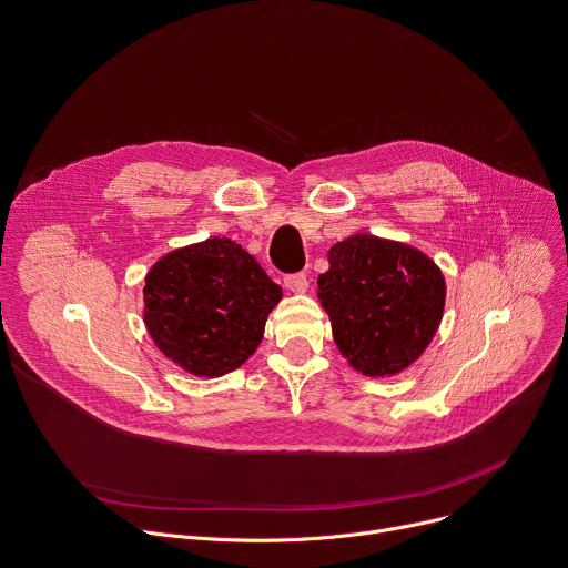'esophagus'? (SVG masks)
<instances>
[{"instance_id": "1", "label": "esophagus", "mask_w": 568, "mask_h": 568, "mask_svg": "<svg viewBox=\"0 0 568 568\" xmlns=\"http://www.w3.org/2000/svg\"><path fill=\"white\" fill-rule=\"evenodd\" d=\"M285 287L290 290V292H294V294H303L305 290H307V285H310V281H307V276L305 274H290V276H285Z\"/></svg>"}]
</instances>
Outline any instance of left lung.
Returning <instances> with one entry per match:
<instances>
[{
    "label": "left lung",
    "mask_w": 568,
    "mask_h": 568,
    "mask_svg": "<svg viewBox=\"0 0 568 568\" xmlns=\"http://www.w3.org/2000/svg\"><path fill=\"white\" fill-rule=\"evenodd\" d=\"M316 296L333 339L366 377H393L432 344L445 312L440 267L407 242L353 233L328 252Z\"/></svg>",
    "instance_id": "obj_1"
}]
</instances>
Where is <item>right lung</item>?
<instances>
[{
	"mask_svg": "<svg viewBox=\"0 0 568 568\" xmlns=\"http://www.w3.org/2000/svg\"><path fill=\"white\" fill-rule=\"evenodd\" d=\"M283 290L226 235L161 256L145 274L143 323L154 346L195 377L245 364Z\"/></svg>",
	"mask_w": 568,
	"mask_h": 568,
	"instance_id": "obj_1",
	"label": "right lung"
}]
</instances>
